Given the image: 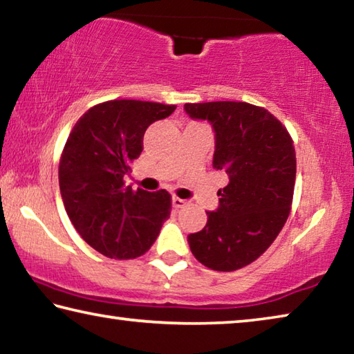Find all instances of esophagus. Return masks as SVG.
Listing matches in <instances>:
<instances>
[{"label":"esophagus","mask_w":354,"mask_h":354,"mask_svg":"<svg viewBox=\"0 0 354 354\" xmlns=\"http://www.w3.org/2000/svg\"><path fill=\"white\" fill-rule=\"evenodd\" d=\"M171 205H173V207H183L185 205V200L179 198V196H173Z\"/></svg>","instance_id":"esophagus-1"}]
</instances>
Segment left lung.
Instances as JSON below:
<instances>
[{
	"label": "left lung",
	"mask_w": 354,
	"mask_h": 354,
	"mask_svg": "<svg viewBox=\"0 0 354 354\" xmlns=\"http://www.w3.org/2000/svg\"><path fill=\"white\" fill-rule=\"evenodd\" d=\"M192 120L211 123L212 167L227 175L218 207L201 231L187 236L192 254L217 272L256 261L273 243L290 212L297 160L287 129L263 107L241 101L187 103Z\"/></svg>",
	"instance_id": "8db88e82"
}]
</instances>
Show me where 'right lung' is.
Returning a JSON list of instances; mask_svg holds the SVG:
<instances>
[{"label": "right lung", "mask_w": 354, "mask_h": 354, "mask_svg": "<svg viewBox=\"0 0 354 354\" xmlns=\"http://www.w3.org/2000/svg\"><path fill=\"white\" fill-rule=\"evenodd\" d=\"M175 109L151 101H106L77 120L65 143L59 162L65 211L84 241L111 259L147 253L170 217L169 192H134L123 178L142 153L147 128Z\"/></svg>", "instance_id": "1"}]
</instances>
